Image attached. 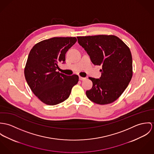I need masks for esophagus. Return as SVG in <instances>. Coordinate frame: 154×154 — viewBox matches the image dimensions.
Listing matches in <instances>:
<instances>
[{
    "instance_id": "esophagus-1",
    "label": "esophagus",
    "mask_w": 154,
    "mask_h": 154,
    "mask_svg": "<svg viewBox=\"0 0 154 154\" xmlns=\"http://www.w3.org/2000/svg\"><path fill=\"white\" fill-rule=\"evenodd\" d=\"M86 79L85 77H79V80H81V81H83V80H85Z\"/></svg>"
}]
</instances>
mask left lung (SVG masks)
Instances as JSON below:
<instances>
[{
    "mask_svg": "<svg viewBox=\"0 0 154 154\" xmlns=\"http://www.w3.org/2000/svg\"><path fill=\"white\" fill-rule=\"evenodd\" d=\"M79 44L91 62L102 66L100 79L89 77L93 87L86 91L89 100L99 104L116 101L131 80L132 58L129 48L118 36L110 35L77 36Z\"/></svg>",
    "mask_w": 154,
    "mask_h": 154,
    "instance_id": "8db88e82",
    "label": "left lung"
}]
</instances>
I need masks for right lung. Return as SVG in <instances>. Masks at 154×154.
I'll return each instance as SVG.
<instances>
[{
    "label": "right lung",
    "instance_id": "1",
    "mask_svg": "<svg viewBox=\"0 0 154 154\" xmlns=\"http://www.w3.org/2000/svg\"><path fill=\"white\" fill-rule=\"evenodd\" d=\"M75 37H54L36 44L29 54L24 69L25 79L35 95L48 105L63 102L77 84L79 76L57 71L59 63L76 42Z\"/></svg>",
    "mask_w": 154,
    "mask_h": 154
}]
</instances>
